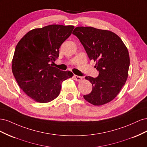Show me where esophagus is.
I'll return each instance as SVG.
<instances>
[{
	"instance_id": "1",
	"label": "esophagus",
	"mask_w": 147,
	"mask_h": 147,
	"mask_svg": "<svg viewBox=\"0 0 147 147\" xmlns=\"http://www.w3.org/2000/svg\"><path fill=\"white\" fill-rule=\"evenodd\" d=\"M74 78L76 81H78V82H80L82 80V77H80V76H78V75H74Z\"/></svg>"
}]
</instances>
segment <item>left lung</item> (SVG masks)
<instances>
[{"instance_id":"1","label":"left lung","mask_w":147,"mask_h":147,"mask_svg":"<svg viewBox=\"0 0 147 147\" xmlns=\"http://www.w3.org/2000/svg\"><path fill=\"white\" fill-rule=\"evenodd\" d=\"M83 45L90 60L96 62V78L86 77L92 85L86 101L102 105L114 99L125 84L130 64L127 48L118 35L110 30L92 27H77L72 33Z\"/></svg>"}]
</instances>
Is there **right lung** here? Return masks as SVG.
<instances>
[{"instance_id":"right-lung-1","label":"right lung","mask_w":147,"mask_h":147,"mask_svg":"<svg viewBox=\"0 0 147 147\" xmlns=\"http://www.w3.org/2000/svg\"><path fill=\"white\" fill-rule=\"evenodd\" d=\"M74 26L52 24L30 30L16 47L12 72L26 95L40 103L56 99L62 83L72 77L70 71L60 70L51 62L59 57V48L72 34Z\"/></svg>"}]
</instances>
